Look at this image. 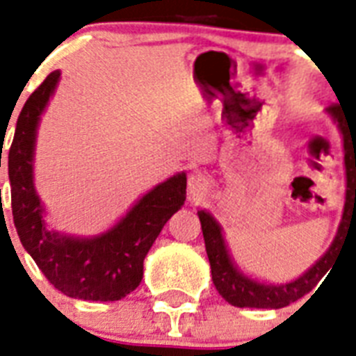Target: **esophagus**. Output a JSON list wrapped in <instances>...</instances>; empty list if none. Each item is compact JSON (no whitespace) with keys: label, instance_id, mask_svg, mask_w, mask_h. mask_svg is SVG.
Returning a JSON list of instances; mask_svg holds the SVG:
<instances>
[{"label":"esophagus","instance_id":"obj_1","mask_svg":"<svg viewBox=\"0 0 356 356\" xmlns=\"http://www.w3.org/2000/svg\"><path fill=\"white\" fill-rule=\"evenodd\" d=\"M211 188V183L205 175L201 173H192L188 177V200L190 201H201L205 194Z\"/></svg>","mask_w":356,"mask_h":356}]
</instances>
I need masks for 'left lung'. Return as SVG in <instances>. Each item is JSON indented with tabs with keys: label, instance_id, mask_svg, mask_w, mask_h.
Listing matches in <instances>:
<instances>
[{
	"label": "left lung",
	"instance_id": "1",
	"mask_svg": "<svg viewBox=\"0 0 356 356\" xmlns=\"http://www.w3.org/2000/svg\"><path fill=\"white\" fill-rule=\"evenodd\" d=\"M327 114L334 120L343 140V164H346V203L338 233L321 259L316 260L303 275L282 284L257 281L238 270L233 257L229 253L227 243L223 238L222 225L211 212L197 211L201 231L205 238V249L211 262L212 282L227 303L240 309H282L298 301L305 293L314 290L316 284L323 279L332 260L337 257L338 248L348 233L356 231V116H349L340 105H331Z\"/></svg>",
	"mask_w": 356,
	"mask_h": 356
}]
</instances>
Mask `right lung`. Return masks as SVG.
<instances>
[{"label": "right lung", "mask_w": 356, "mask_h": 356, "mask_svg": "<svg viewBox=\"0 0 356 356\" xmlns=\"http://www.w3.org/2000/svg\"><path fill=\"white\" fill-rule=\"evenodd\" d=\"M58 81V70L47 75L16 122L8 149L14 227L25 251L58 292L85 301H118L138 286L145 254L168 220L184 205L186 173H175L156 184L105 233L83 238L51 231L35 188V147L38 123Z\"/></svg>", "instance_id": "1"}]
</instances>
